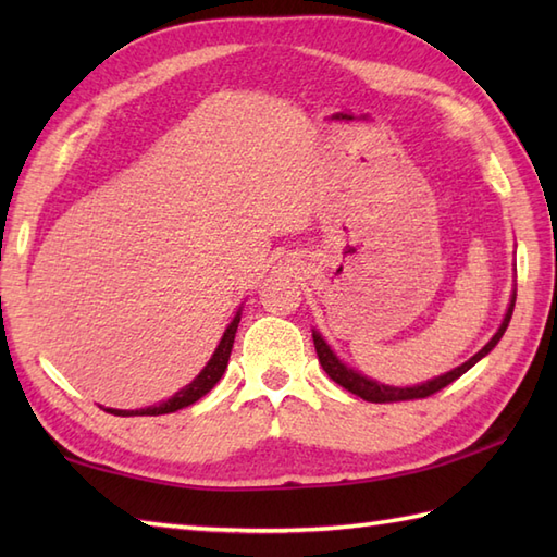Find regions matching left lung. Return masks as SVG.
Listing matches in <instances>:
<instances>
[{"instance_id": "obj_1", "label": "left lung", "mask_w": 557, "mask_h": 557, "mask_svg": "<svg viewBox=\"0 0 557 557\" xmlns=\"http://www.w3.org/2000/svg\"><path fill=\"white\" fill-rule=\"evenodd\" d=\"M515 299H517V292H512V301H510V306H507V313H505V318H503L498 333H495V335L491 337V342H488L486 347H483L481 351H476L474 357H471L469 361L457 366V369H453V371L445 373V375H437V377H433V381H425V383H421V385H413V387H395V385H385V383L371 381V377H366V375H361L359 371L349 369L347 363H342V361L335 357V351L327 347V342L321 337V333H315V330H313V345H315L318 361H321L323 371H325L330 377H333V381H335L337 385L349 389L351 395H357V397H361V399H366V401H375V405H385V401H407V399L431 397V395L437 393V389H443V387H447L449 383H455L459 375H465V373L471 369V366H474L476 361H481L495 345H498L500 337L505 335L507 325H510V318H512V311H515Z\"/></svg>"}]
</instances>
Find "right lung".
<instances>
[{
  "mask_svg": "<svg viewBox=\"0 0 557 557\" xmlns=\"http://www.w3.org/2000/svg\"><path fill=\"white\" fill-rule=\"evenodd\" d=\"M239 321H242V311H236L234 321L227 325V330H224L220 345H218L215 354L210 357V361L206 363V369L200 371L186 387H182L174 397H170L168 401H160V405H156V407H146V409H108V411L114 413V417H158V413H172L176 409H184L188 405H194V401H198L200 397L208 395L210 389L218 385L224 369H227V361H230L234 335H236V327H239Z\"/></svg>",
  "mask_w": 557,
  "mask_h": 557,
  "instance_id": "add662e5",
  "label": "right lung"
}]
</instances>
